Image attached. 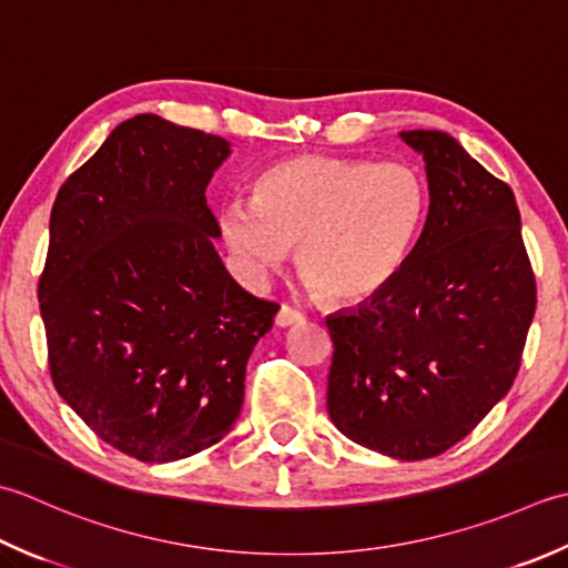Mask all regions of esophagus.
<instances>
[{"instance_id":"34e87169","label":"esophagus","mask_w":568,"mask_h":568,"mask_svg":"<svg viewBox=\"0 0 568 568\" xmlns=\"http://www.w3.org/2000/svg\"><path fill=\"white\" fill-rule=\"evenodd\" d=\"M305 315L300 313V310L291 307V305H281V310H277L275 315V325L277 327H291V325H297V322H303Z\"/></svg>"}]
</instances>
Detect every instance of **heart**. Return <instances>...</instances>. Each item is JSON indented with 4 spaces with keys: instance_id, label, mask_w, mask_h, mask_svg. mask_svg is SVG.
Instances as JSON below:
<instances>
[{
    "instance_id": "obj_1",
    "label": "heart",
    "mask_w": 568,
    "mask_h": 568,
    "mask_svg": "<svg viewBox=\"0 0 568 568\" xmlns=\"http://www.w3.org/2000/svg\"><path fill=\"white\" fill-rule=\"evenodd\" d=\"M428 184L414 164L303 154L268 166L253 199L221 211V231L255 281L293 248L320 300L364 303L392 285L428 219Z\"/></svg>"
}]
</instances>
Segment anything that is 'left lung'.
<instances>
[{
	"label": "left lung",
	"instance_id": "8db88e82",
	"mask_svg": "<svg viewBox=\"0 0 568 568\" xmlns=\"http://www.w3.org/2000/svg\"><path fill=\"white\" fill-rule=\"evenodd\" d=\"M426 160L428 219L396 281L327 317V410L349 440L398 460L446 453L521 364L537 283L513 189L448 132H402Z\"/></svg>",
	"mask_w": 568,
	"mask_h": 568
}]
</instances>
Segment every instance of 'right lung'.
<instances>
[{
    "label": "right lung",
    "mask_w": 568,
    "mask_h": 568,
    "mask_svg": "<svg viewBox=\"0 0 568 568\" xmlns=\"http://www.w3.org/2000/svg\"><path fill=\"white\" fill-rule=\"evenodd\" d=\"M229 142L160 115L118 125L55 194L39 275L49 372L98 438L142 463L214 446L275 303L214 251L206 184Z\"/></svg>",
    "instance_id": "add662e5"
}]
</instances>
